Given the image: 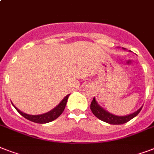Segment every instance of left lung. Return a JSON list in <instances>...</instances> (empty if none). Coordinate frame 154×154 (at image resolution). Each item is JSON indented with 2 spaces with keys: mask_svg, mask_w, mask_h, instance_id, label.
<instances>
[{
  "mask_svg": "<svg viewBox=\"0 0 154 154\" xmlns=\"http://www.w3.org/2000/svg\"><path fill=\"white\" fill-rule=\"evenodd\" d=\"M141 109H142V107L140 108V109L135 112L128 115V116H122V117H120V116H116V115L111 114V113H109V112H107V111H105V110L104 109H102L100 105H98V104L97 103L96 100H95L94 97V99H93V101H92L91 104H90V109H91L92 112H93L98 119L111 125H122L124 124V123H126V122H128L131 119H133L134 117H136L137 115L140 112Z\"/></svg>",
  "mask_w": 154,
  "mask_h": 154,
  "instance_id": "8db88e82",
  "label": "left lung"
}]
</instances>
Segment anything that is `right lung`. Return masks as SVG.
<instances>
[{"instance_id":"1","label":"right lung","mask_w":154,"mask_h":154,"mask_svg":"<svg viewBox=\"0 0 154 154\" xmlns=\"http://www.w3.org/2000/svg\"><path fill=\"white\" fill-rule=\"evenodd\" d=\"M69 96V94L65 97V98L63 99L62 101H60V103L59 105L53 109V110L49 111V112H46V113H44V114L41 115H29L26 114V113H24L21 111L17 109H16L19 113H20L22 117H24L25 118H26L27 120H29L31 122H35V123H39V124H45V123H48V122H53L55 119H57L59 116H60L61 113L63 112L64 109H65V105H66V103H67L68 97Z\"/></svg>"}]
</instances>
